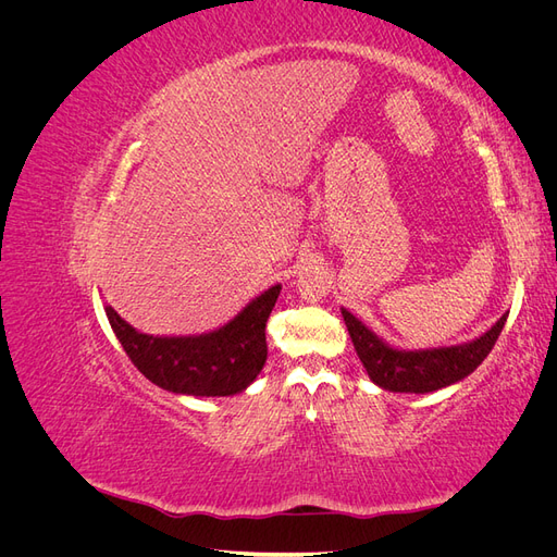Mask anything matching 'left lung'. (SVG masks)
<instances>
[{
    "instance_id": "1",
    "label": "left lung",
    "mask_w": 557,
    "mask_h": 557,
    "mask_svg": "<svg viewBox=\"0 0 557 557\" xmlns=\"http://www.w3.org/2000/svg\"><path fill=\"white\" fill-rule=\"evenodd\" d=\"M342 315L350 342L356 346L358 358L372 383L387 393L425 395L442 391V387L458 383L474 372L487 358V352L493 350L509 313H504L491 330L471 342L416 350L391 346L346 309H342Z\"/></svg>"
}]
</instances>
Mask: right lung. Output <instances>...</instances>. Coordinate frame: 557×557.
<instances>
[{
  "instance_id": "right-lung-1",
  "label": "right lung",
  "mask_w": 557,
  "mask_h": 557,
  "mask_svg": "<svg viewBox=\"0 0 557 557\" xmlns=\"http://www.w3.org/2000/svg\"><path fill=\"white\" fill-rule=\"evenodd\" d=\"M281 285L250 299L225 325L190 336H153L132 327L107 307L117 342L134 367L162 391L193 397H227L244 393L267 362L264 325Z\"/></svg>"
}]
</instances>
